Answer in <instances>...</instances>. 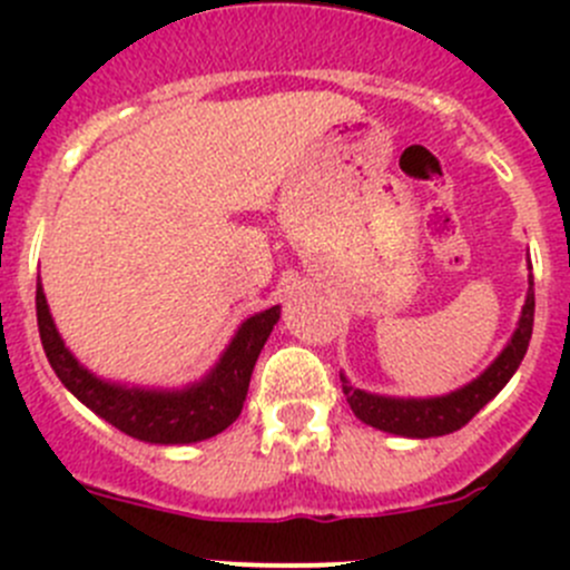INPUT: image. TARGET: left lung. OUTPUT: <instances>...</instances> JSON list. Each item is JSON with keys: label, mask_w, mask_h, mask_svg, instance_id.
<instances>
[{"label": "left lung", "mask_w": 570, "mask_h": 570, "mask_svg": "<svg viewBox=\"0 0 570 570\" xmlns=\"http://www.w3.org/2000/svg\"><path fill=\"white\" fill-rule=\"evenodd\" d=\"M532 322L534 281L530 275V292H527L524 312H521V322L515 327L513 338L502 350V355L474 383L463 386L461 392L433 396V400H392V396H377L353 389L347 377L338 375L342 377V392L361 422L372 424L377 430H386V433L407 435V439H433V435L455 433L463 424H469L493 396L502 392L504 383L519 370V364L527 355V347H530Z\"/></svg>", "instance_id": "left-lung-1"}]
</instances>
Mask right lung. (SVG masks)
<instances>
[{
  "instance_id": "1",
  "label": "right lung",
  "mask_w": 570,
  "mask_h": 570,
  "mask_svg": "<svg viewBox=\"0 0 570 570\" xmlns=\"http://www.w3.org/2000/svg\"><path fill=\"white\" fill-rule=\"evenodd\" d=\"M36 312L40 344L46 350L51 370L79 402L99 413L105 422L148 444H193L223 433L234 419L243 413L248 396L253 366L267 342L269 331L281 317V308L273 306L256 317L245 320L234 342L223 353L220 364L212 370L206 381L184 389V392H140V389H120L101 383L88 370L77 364L62 344L43 289H36Z\"/></svg>"
}]
</instances>
